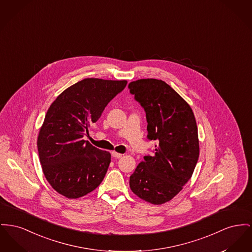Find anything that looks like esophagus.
I'll return each mask as SVG.
<instances>
[{
  "instance_id": "obj_1",
  "label": "esophagus",
  "mask_w": 252,
  "mask_h": 252,
  "mask_svg": "<svg viewBox=\"0 0 252 252\" xmlns=\"http://www.w3.org/2000/svg\"><path fill=\"white\" fill-rule=\"evenodd\" d=\"M111 155H112V157H114V158H122L123 157V154H121V153H118V152H115V151H113V152H111Z\"/></svg>"
}]
</instances>
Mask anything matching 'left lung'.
<instances>
[{
    "label": "left lung",
    "mask_w": 252,
    "mask_h": 252,
    "mask_svg": "<svg viewBox=\"0 0 252 252\" xmlns=\"http://www.w3.org/2000/svg\"><path fill=\"white\" fill-rule=\"evenodd\" d=\"M128 89L146 111L148 140L157 143L154 154L136 167L129 186L139 198L162 205L192 176L200 151L196 120L189 104L162 80L141 79Z\"/></svg>",
    "instance_id": "obj_1"
}]
</instances>
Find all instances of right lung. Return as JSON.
Returning <instances> with one entry per match:
<instances>
[{"label": "right lung", "instance_id": "1", "mask_svg": "<svg viewBox=\"0 0 252 252\" xmlns=\"http://www.w3.org/2000/svg\"><path fill=\"white\" fill-rule=\"evenodd\" d=\"M126 84V80L84 79L63 91L49 106L37 146L47 182L64 197H83L104 180L111 155L83 137Z\"/></svg>", "mask_w": 252, "mask_h": 252}]
</instances>
